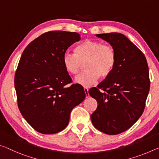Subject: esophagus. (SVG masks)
I'll list each match as a JSON object with an SVG mask.
<instances>
[{
	"instance_id": "obj_1",
	"label": "esophagus",
	"mask_w": 159,
	"mask_h": 159,
	"mask_svg": "<svg viewBox=\"0 0 159 159\" xmlns=\"http://www.w3.org/2000/svg\"><path fill=\"white\" fill-rule=\"evenodd\" d=\"M84 91L85 93V97L89 98V89L88 88H84Z\"/></svg>"
}]
</instances>
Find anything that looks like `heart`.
I'll return each instance as SVG.
<instances>
[{
    "instance_id": "obj_1",
    "label": "heart",
    "mask_w": 159,
    "mask_h": 159,
    "mask_svg": "<svg viewBox=\"0 0 159 159\" xmlns=\"http://www.w3.org/2000/svg\"><path fill=\"white\" fill-rule=\"evenodd\" d=\"M74 52L64 53L63 66L69 74L75 75L84 64L85 70L75 77V82L85 88L91 86L100 76L107 78L117 64L115 48L98 40L85 39L75 47Z\"/></svg>"
}]
</instances>
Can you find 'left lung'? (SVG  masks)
I'll use <instances>...</instances> for the list:
<instances>
[{"instance_id": "obj_1", "label": "left lung", "mask_w": 159, "mask_h": 159, "mask_svg": "<svg viewBox=\"0 0 159 159\" xmlns=\"http://www.w3.org/2000/svg\"><path fill=\"white\" fill-rule=\"evenodd\" d=\"M95 36L115 48L117 64L109 76L89 90L98 102L90 118L100 132L118 134L132 127L144 110L150 89L147 61L142 52L124 34L111 32Z\"/></svg>"}]
</instances>
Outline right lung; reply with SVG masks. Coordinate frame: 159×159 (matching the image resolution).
I'll return each mask as SVG.
<instances>
[{"label":"right lung","instance_id":"add662e5","mask_svg":"<svg viewBox=\"0 0 159 159\" xmlns=\"http://www.w3.org/2000/svg\"><path fill=\"white\" fill-rule=\"evenodd\" d=\"M80 39L76 32L51 31L30 42L22 52L15 75L17 105L22 115L39 133L61 132L69 124L73 108L85 93L71 83L62 58Z\"/></svg>","mask_w":159,"mask_h":159}]
</instances>
